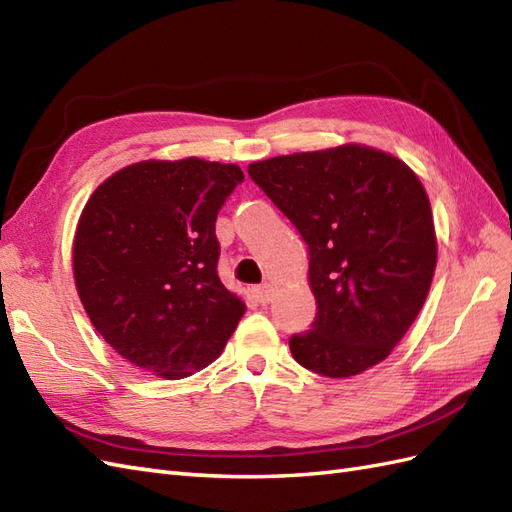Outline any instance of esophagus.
<instances>
[{"mask_svg": "<svg viewBox=\"0 0 512 512\" xmlns=\"http://www.w3.org/2000/svg\"><path fill=\"white\" fill-rule=\"evenodd\" d=\"M254 297L258 299L260 306H267V303L271 301V290H269V286H267V284H265V286H256V288H254Z\"/></svg>", "mask_w": 512, "mask_h": 512, "instance_id": "esophagus-1", "label": "esophagus"}]
</instances>
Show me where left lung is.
<instances>
[{"mask_svg": "<svg viewBox=\"0 0 512 512\" xmlns=\"http://www.w3.org/2000/svg\"><path fill=\"white\" fill-rule=\"evenodd\" d=\"M247 172L308 243L316 316L288 340L297 364L344 379L383 362L416 321L437 265L418 176L359 144L256 161Z\"/></svg>", "mask_w": 512, "mask_h": 512, "instance_id": "1", "label": "left lung"}]
</instances>
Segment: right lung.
I'll use <instances>...</instances> for the list:
<instances>
[{
  "instance_id": "obj_1",
  "label": "right lung",
  "mask_w": 512,
  "mask_h": 512,
  "mask_svg": "<svg viewBox=\"0 0 512 512\" xmlns=\"http://www.w3.org/2000/svg\"><path fill=\"white\" fill-rule=\"evenodd\" d=\"M234 163L140 161L96 187L81 211L73 271L96 331L133 366L183 379L222 353L245 303L217 275V213Z\"/></svg>"
}]
</instances>
